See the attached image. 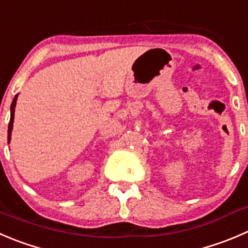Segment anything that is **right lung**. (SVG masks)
Listing matches in <instances>:
<instances>
[{"mask_svg": "<svg viewBox=\"0 0 248 248\" xmlns=\"http://www.w3.org/2000/svg\"><path fill=\"white\" fill-rule=\"evenodd\" d=\"M16 98H18V95H16V97H14L13 102H12V105H11V121H9V124H8V141L11 140V133H12V128H13L14 108H16Z\"/></svg>", "mask_w": 248, "mask_h": 248, "instance_id": "add662e5", "label": "right lung"}]
</instances>
